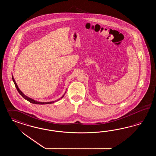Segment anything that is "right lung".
<instances>
[{"label":"right lung","mask_w":156,"mask_h":156,"mask_svg":"<svg viewBox=\"0 0 156 156\" xmlns=\"http://www.w3.org/2000/svg\"><path fill=\"white\" fill-rule=\"evenodd\" d=\"M12 80H13V82H14V83L15 86V87H16V89L18 90V91L19 92V94L21 95L25 99H26L27 101H29L30 102H31V103H32V104H39V105H45V104H53L54 102H57L58 101H59V100H60V99L62 98L63 97H64V95L65 94V93H66V92H65V93L63 95V96L61 98H59V99H58L57 101H51V102H38V101H35V100H34V99H32V98H30V97H28L27 96H26V95L24 94L20 90V89H19V87H18V85L16 84V82H15V80L14 78V77H13V76H12Z\"/></svg>","instance_id":"right-lung-1"}]
</instances>
